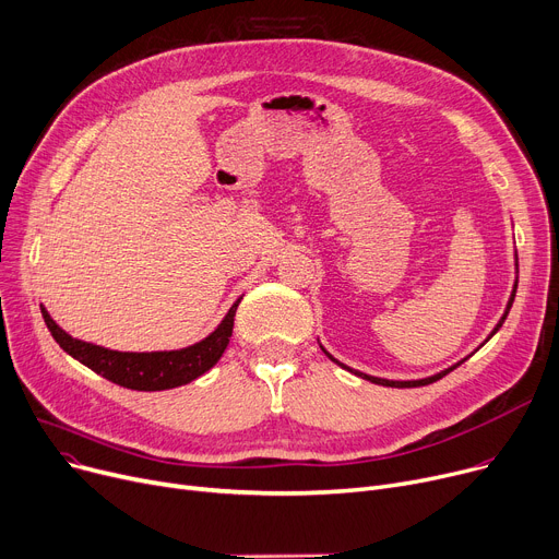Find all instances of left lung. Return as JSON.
<instances>
[{
	"label": "left lung",
	"mask_w": 559,
	"mask_h": 559,
	"mask_svg": "<svg viewBox=\"0 0 559 559\" xmlns=\"http://www.w3.org/2000/svg\"><path fill=\"white\" fill-rule=\"evenodd\" d=\"M514 269H516V273H519V259H516V254H514ZM516 284H519V277H514V286H512V293H510V298H508V305H506V311H503V316H501V320L497 322V326H495V330H491L489 332V336L485 338V343L491 338V336H495L499 330H501V324L506 322V318H508V313H510V309H512V302H514V295H516ZM320 343V341H318ZM485 343H480L478 347H483ZM476 347V349H478ZM320 349L326 354V356H330L332 360H334V364L336 366H341L343 370H347V372H352V374H356V377H360V379H366V381H370V383H377V385H388V388H417V385H429V383H433V381H438V379H442L444 374H449L451 370H455L457 366H461V364H465V360L476 352H472L469 356H465L463 360H457V364H453V366H449V368H444V370H440V372H436V374H431V377H424V379H381V377H372V374H366V372H358V370H354V368H349V366H345V364H341V360L338 358H334L330 352H326L322 345H320Z\"/></svg>",
	"instance_id": "left-lung-1"
}]
</instances>
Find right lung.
Returning a JSON list of instances; mask_svg holds the SVG:
<instances>
[{
  "label": "right lung",
  "mask_w": 559,
  "mask_h": 559,
  "mask_svg": "<svg viewBox=\"0 0 559 559\" xmlns=\"http://www.w3.org/2000/svg\"><path fill=\"white\" fill-rule=\"evenodd\" d=\"M241 300L243 298H239L233 307H229V311L225 313V318L218 322V326L210 336L189 347L169 349V352H117L94 343H85V341L72 338L68 332L60 330L43 305H40V311L53 341L72 358H76L79 364L87 366L90 370H94L96 374H102L104 379L117 385H123L130 390L155 392V390L187 385L218 364V358L223 356L229 343V336H233L235 313Z\"/></svg>",
  "instance_id": "right-lung-1"
}]
</instances>
